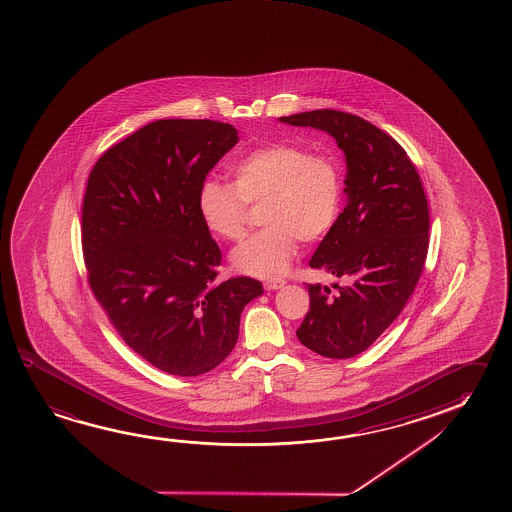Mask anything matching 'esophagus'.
Segmentation results:
<instances>
[{"label": "esophagus", "mask_w": 512, "mask_h": 512, "mask_svg": "<svg viewBox=\"0 0 512 512\" xmlns=\"http://www.w3.org/2000/svg\"><path fill=\"white\" fill-rule=\"evenodd\" d=\"M285 280L282 278H275V280H268V282H264V287H266V291H277L280 287H284Z\"/></svg>", "instance_id": "34e87169"}]
</instances>
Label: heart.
Returning a JSON list of instances; mask_svg holds the SVG:
<instances>
[{
    "label": "heart",
    "instance_id": "heart-1",
    "mask_svg": "<svg viewBox=\"0 0 512 512\" xmlns=\"http://www.w3.org/2000/svg\"><path fill=\"white\" fill-rule=\"evenodd\" d=\"M234 185L205 180L198 189V212L205 227L225 241L246 234L248 203H264V230L235 248L232 264L253 277L284 275L298 239L316 243L330 232L343 202V171L334 157L302 146L268 144L235 164Z\"/></svg>",
    "mask_w": 512,
    "mask_h": 512
}]
</instances>
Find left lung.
<instances>
[{"label": "left lung", "instance_id": "8db88e82", "mask_svg": "<svg viewBox=\"0 0 512 512\" xmlns=\"http://www.w3.org/2000/svg\"><path fill=\"white\" fill-rule=\"evenodd\" d=\"M336 139L346 160V207L309 266L348 284H309L310 309L296 330L303 346L350 359L377 341L414 293L428 252V203L418 171L391 135L341 110L278 118Z\"/></svg>", "mask_w": 512, "mask_h": 512}]
</instances>
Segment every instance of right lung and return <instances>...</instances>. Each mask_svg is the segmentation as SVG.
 I'll return each instance as SVG.
<instances>
[{
    "mask_svg": "<svg viewBox=\"0 0 512 512\" xmlns=\"http://www.w3.org/2000/svg\"><path fill=\"white\" fill-rule=\"evenodd\" d=\"M239 141L228 123L160 119L94 166L82 207L89 285L110 323L155 368L196 377L234 350L255 278L221 282L198 189Z\"/></svg>",
    "mask_w": 512,
    "mask_h": 512,
    "instance_id": "1",
    "label": "right lung"
}]
</instances>
